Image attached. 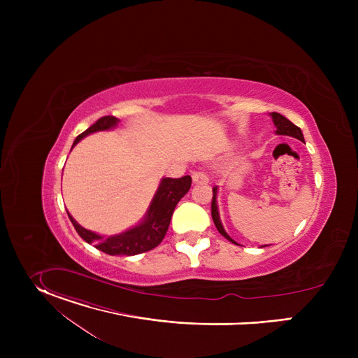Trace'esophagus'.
<instances>
[{"mask_svg": "<svg viewBox=\"0 0 358 358\" xmlns=\"http://www.w3.org/2000/svg\"><path fill=\"white\" fill-rule=\"evenodd\" d=\"M191 177H192L194 184H208V181H210L207 173H203V171H194L191 174Z\"/></svg>", "mask_w": 358, "mask_h": 358, "instance_id": "esophagus-1", "label": "esophagus"}]
</instances>
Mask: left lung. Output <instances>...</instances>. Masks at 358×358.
<instances>
[{
    "label": "left lung",
    "mask_w": 358,
    "mask_h": 358,
    "mask_svg": "<svg viewBox=\"0 0 358 358\" xmlns=\"http://www.w3.org/2000/svg\"><path fill=\"white\" fill-rule=\"evenodd\" d=\"M271 116H272L273 123H275V126H276V134L290 136V137H294V138H297V140H300V141L304 143L303 133H301V130H300L296 124H293L290 120H287L285 116H282V115H279V113H276V112L271 113ZM217 191H218L217 187H214V188H213L214 195H213V202H211V215H213L214 224H215L217 229L220 231V234H221L222 236H225V238H227L228 241H231L232 243L238 245V243L225 232V229H224V227H222V222H221V218H220V213H218V206H217Z\"/></svg>",
    "instance_id": "8db88e82"
}]
</instances>
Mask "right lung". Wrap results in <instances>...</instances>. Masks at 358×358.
Here are the masks:
<instances>
[{"mask_svg": "<svg viewBox=\"0 0 358 358\" xmlns=\"http://www.w3.org/2000/svg\"><path fill=\"white\" fill-rule=\"evenodd\" d=\"M117 123L119 119H116L115 116L100 117L96 123H93L87 130H85L75 138L73 145H76L87 134L113 129L117 126ZM189 187V176L181 178H163L143 221L126 232L108 238L100 236L89 229H85L73 220V217L69 213L68 217L79 236L87 243H94V246L99 250L108 255H127V257H130V255H137L155 249L157 245L162 243L167 234L174 208L178 201L188 192Z\"/></svg>", "mask_w": 358, "mask_h": 358, "instance_id": "add662e5", "label": "right lung"}]
</instances>
